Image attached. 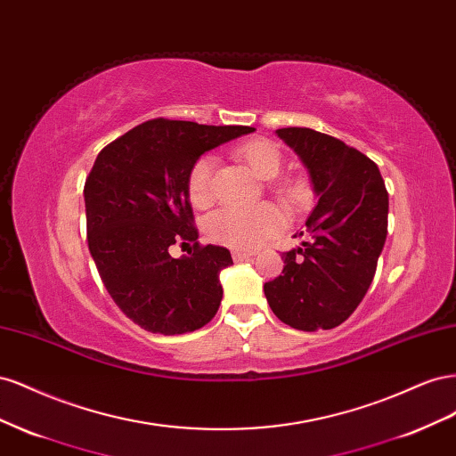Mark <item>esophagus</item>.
I'll list each match as a JSON object with an SVG mask.
<instances>
[{
	"label": "esophagus",
	"instance_id": "34e87169",
	"mask_svg": "<svg viewBox=\"0 0 456 456\" xmlns=\"http://www.w3.org/2000/svg\"><path fill=\"white\" fill-rule=\"evenodd\" d=\"M255 253H251V251H240V249H236V251H232V258L236 260V262H241V260H245V258H249V256H253Z\"/></svg>",
	"mask_w": 456,
	"mask_h": 456
}]
</instances>
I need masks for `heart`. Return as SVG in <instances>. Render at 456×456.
Masks as SVG:
<instances>
[{
    "instance_id": "1",
    "label": "heart",
    "mask_w": 456,
    "mask_h": 456,
    "mask_svg": "<svg viewBox=\"0 0 456 456\" xmlns=\"http://www.w3.org/2000/svg\"><path fill=\"white\" fill-rule=\"evenodd\" d=\"M238 158L249 165L251 171L270 181L281 169V154L268 141H249L238 148ZM213 156H201L188 173V196L196 207L209 205L213 200L211 175ZM275 191L287 200H297L298 191L291 184H278ZM283 226L281 213L272 205L256 207H224L211 213L205 220V233L215 243L232 247V249H253L265 240L278 233Z\"/></svg>"
}]
</instances>
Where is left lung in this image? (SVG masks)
I'll list each match as a JSON object with an SVG mask.
<instances>
[{
    "mask_svg": "<svg viewBox=\"0 0 456 456\" xmlns=\"http://www.w3.org/2000/svg\"><path fill=\"white\" fill-rule=\"evenodd\" d=\"M275 134L308 169L320 198L306 220L308 240L283 253L280 278L265 283L272 312L298 330L333 329L360 306L388 233V191L375 161L306 127Z\"/></svg>",
    "mask_w": 456,
    "mask_h": 456,
    "instance_id": "1",
    "label": "left lung"
}]
</instances>
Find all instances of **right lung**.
Masks as SVG:
<instances>
[{
    "label": "right lung",
    "mask_w": 456,
    "mask_h": 456,
    "mask_svg": "<svg viewBox=\"0 0 456 456\" xmlns=\"http://www.w3.org/2000/svg\"><path fill=\"white\" fill-rule=\"evenodd\" d=\"M243 126L151 119L108 144L86 181L89 251L110 297L129 320L159 335L209 323L223 300L226 247H200L188 173L205 151L253 133ZM195 243L178 259L175 242Z\"/></svg>",
    "instance_id": "right-lung-1"
}]
</instances>
